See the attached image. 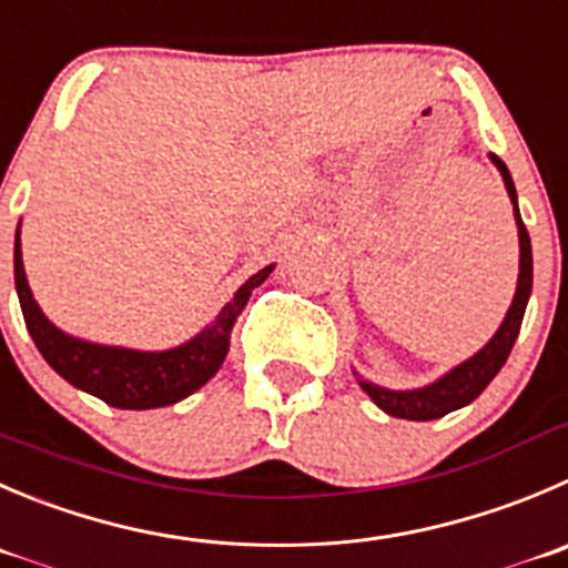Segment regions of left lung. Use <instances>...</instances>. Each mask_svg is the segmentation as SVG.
Segmentation results:
<instances>
[{"label":"left lung","mask_w":568,"mask_h":568,"mask_svg":"<svg viewBox=\"0 0 568 568\" xmlns=\"http://www.w3.org/2000/svg\"><path fill=\"white\" fill-rule=\"evenodd\" d=\"M496 166H499L501 178H505L507 194H510L513 203V214H516V225H518V287L516 295H513V304L507 310L505 321H501L499 332L490 337V343L485 345L479 354H474L471 359H466L463 365H457L455 371L437 379L435 385L420 387V390H385L379 385H371V382L359 379L362 390L368 393L374 398V404L379 409H385L387 415L393 418H407V420H435L443 418V415H449L452 409H460L466 404H471L485 387L490 385L496 374L501 371V365L510 356L513 343L518 337V328H521L524 321V310H527V301H530L532 293V245H530V234L524 229L521 214H518V200H516V186H513V178L507 172L505 161L499 155H490Z\"/></svg>","instance_id":"left-lung-1"}]
</instances>
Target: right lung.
<instances>
[{
    "mask_svg": "<svg viewBox=\"0 0 568 568\" xmlns=\"http://www.w3.org/2000/svg\"><path fill=\"white\" fill-rule=\"evenodd\" d=\"M270 270H273V264L251 275L236 290L234 298L223 306V312L214 317L212 326L203 328L189 343L170 351H133L85 343V339L69 337L61 328L52 326L44 312L38 310L30 284H27L19 234H16L13 247L16 293H19L27 332H30L36 348L69 385L80 387V390L91 393V396L102 398L119 409L166 407V404L181 402V398L192 396L194 390L206 385L229 354L231 328H234L240 312L245 310L251 290H256L267 278Z\"/></svg>",
    "mask_w": 568,
    "mask_h": 568,
    "instance_id": "1",
    "label": "right lung"
}]
</instances>
